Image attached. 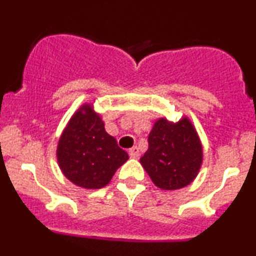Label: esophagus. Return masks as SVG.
<instances>
[{"label":"esophagus","mask_w":256,"mask_h":256,"mask_svg":"<svg viewBox=\"0 0 256 256\" xmlns=\"http://www.w3.org/2000/svg\"><path fill=\"white\" fill-rule=\"evenodd\" d=\"M128 154H130L131 157H134V158H138V156H140V152H138V148L136 146L131 147L130 150H128Z\"/></svg>","instance_id":"34e87169"}]
</instances>
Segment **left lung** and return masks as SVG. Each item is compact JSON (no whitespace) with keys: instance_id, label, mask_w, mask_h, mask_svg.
<instances>
[{"instance_id":"1","label":"left lung","mask_w":256,"mask_h":256,"mask_svg":"<svg viewBox=\"0 0 256 256\" xmlns=\"http://www.w3.org/2000/svg\"><path fill=\"white\" fill-rule=\"evenodd\" d=\"M148 150L140 158L152 182L166 190L190 184L200 168L203 150L187 118L178 122L160 118L148 135Z\"/></svg>"}]
</instances>
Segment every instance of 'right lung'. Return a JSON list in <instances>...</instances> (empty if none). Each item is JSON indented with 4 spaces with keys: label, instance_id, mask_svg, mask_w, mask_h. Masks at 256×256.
I'll return each mask as SVG.
<instances>
[{
    "label": "right lung",
    "instance_id": "1",
    "mask_svg": "<svg viewBox=\"0 0 256 256\" xmlns=\"http://www.w3.org/2000/svg\"><path fill=\"white\" fill-rule=\"evenodd\" d=\"M58 164L74 184L89 190L102 188L128 154L105 131L104 122L90 105L73 115L59 138Z\"/></svg>",
    "mask_w": 256,
    "mask_h": 256
}]
</instances>
